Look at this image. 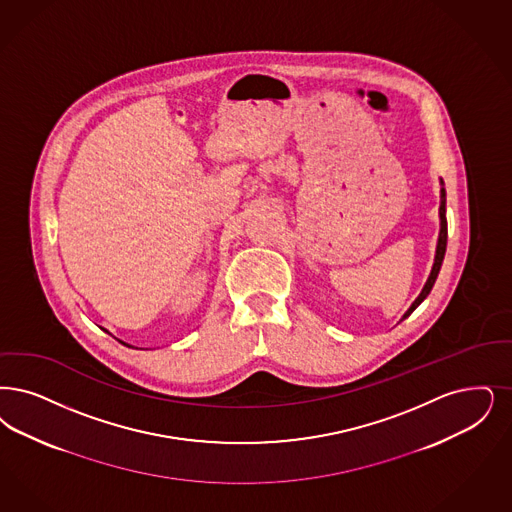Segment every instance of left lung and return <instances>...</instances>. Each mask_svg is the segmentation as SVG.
<instances>
[{
    "label": "left lung",
    "mask_w": 512,
    "mask_h": 512,
    "mask_svg": "<svg viewBox=\"0 0 512 512\" xmlns=\"http://www.w3.org/2000/svg\"><path fill=\"white\" fill-rule=\"evenodd\" d=\"M442 183V181H440ZM444 184V183H442ZM446 246H448V221H446V190L442 188L440 190V234H438V246H436V255H434V265H432V270H430L429 280H427V284L425 287L421 289V293H419V297L413 301V305L408 308V312L402 316V320H406L409 314L415 310V308L419 307L425 299H427V295L430 293V289L434 286V282H436V278H438V272H440V266H442V261H444V255H446Z\"/></svg>",
    "instance_id": "left-lung-1"
}]
</instances>
